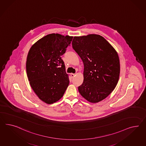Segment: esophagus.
Here are the masks:
<instances>
[{
    "instance_id": "1",
    "label": "esophagus",
    "mask_w": 146,
    "mask_h": 146,
    "mask_svg": "<svg viewBox=\"0 0 146 146\" xmlns=\"http://www.w3.org/2000/svg\"><path fill=\"white\" fill-rule=\"evenodd\" d=\"M75 76V74H71V78H74Z\"/></svg>"
}]
</instances>
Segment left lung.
Instances as JSON below:
<instances>
[{"mask_svg": "<svg viewBox=\"0 0 146 146\" xmlns=\"http://www.w3.org/2000/svg\"><path fill=\"white\" fill-rule=\"evenodd\" d=\"M72 45L84 66L79 93L90 103L103 100L115 89L119 81L120 64L117 52L98 34L74 36Z\"/></svg>", "mask_w": 146, "mask_h": 146, "instance_id": "1", "label": "left lung"}]
</instances>
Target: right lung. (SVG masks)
Masks as SVG:
<instances>
[{"instance_id":"obj_1","label":"right lung","mask_w":146,"mask_h":146,"mask_svg":"<svg viewBox=\"0 0 146 146\" xmlns=\"http://www.w3.org/2000/svg\"><path fill=\"white\" fill-rule=\"evenodd\" d=\"M73 36L50 34L31 47L26 59L30 86L38 97L51 104L62 97L69 84L61 56Z\"/></svg>"}]
</instances>
